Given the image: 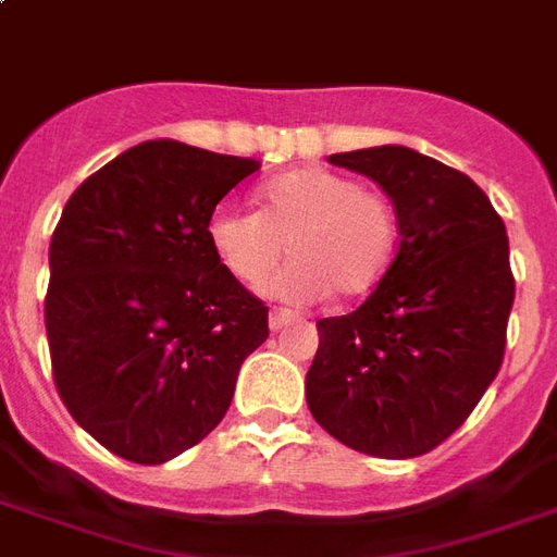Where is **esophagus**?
Listing matches in <instances>:
<instances>
[{
  "mask_svg": "<svg viewBox=\"0 0 557 557\" xmlns=\"http://www.w3.org/2000/svg\"><path fill=\"white\" fill-rule=\"evenodd\" d=\"M295 321V312H288V309H271L269 312V326L271 330H283L286 324Z\"/></svg>",
  "mask_w": 557,
  "mask_h": 557,
  "instance_id": "obj_1",
  "label": "esophagus"
}]
</instances>
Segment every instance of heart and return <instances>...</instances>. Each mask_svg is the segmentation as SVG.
I'll return each instance as SVG.
<instances>
[{
  "mask_svg": "<svg viewBox=\"0 0 557 557\" xmlns=\"http://www.w3.org/2000/svg\"><path fill=\"white\" fill-rule=\"evenodd\" d=\"M260 212L222 203L210 212L207 239L242 283H260L283 253L286 269L262 286L288 304H315L330 292L354 297L392 265L397 219L388 198L333 169H295L265 181Z\"/></svg>",
  "mask_w": 557,
  "mask_h": 557,
  "instance_id": "heart-1",
  "label": "heart"
}]
</instances>
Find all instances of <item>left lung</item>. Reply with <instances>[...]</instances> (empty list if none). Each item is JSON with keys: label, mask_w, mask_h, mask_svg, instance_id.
<instances>
[{"label": "left lung", "mask_w": 557, "mask_h": 557, "mask_svg": "<svg viewBox=\"0 0 557 557\" xmlns=\"http://www.w3.org/2000/svg\"><path fill=\"white\" fill-rule=\"evenodd\" d=\"M397 212V257L362 307L318 321L312 418L364 456L447 441L499 373L515 274L499 212L465 172L406 146L330 154Z\"/></svg>", "instance_id": "left-lung-1"}]
</instances>
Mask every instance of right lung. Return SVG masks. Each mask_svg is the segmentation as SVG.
Listing matches in <instances>:
<instances>
[{
  "label": "right lung",
  "instance_id": "obj_1",
  "mask_svg": "<svg viewBox=\"0 0 557 557\" xmlns=\"http://www.w3.org/2000/svg\"><path fill=\"white\" fill-rule=\"evenodd\" d=\"M260 169L148 139L72 193L49 245L46 335L58 394L101 447L163 465L222 423L269 307L207 239L215 203Z\"/></svg>",
  "mask_w": 557,
  "mask_h": 557
}]
</instances>
